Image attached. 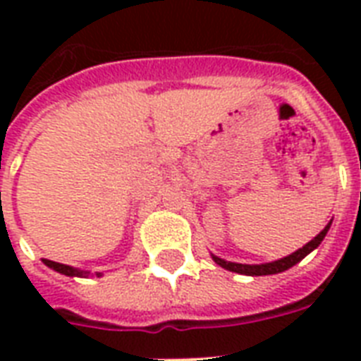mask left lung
I'll list each match as a JSON object with an SVG mask.
<instances>
[{"instance_id":"obj_1","label":"left lung","mask_w":361,"mask_h":361,"mask_svg":"<svg viewBox=\"0 0 361 361\" xmlns=\"http://www.w3.org/2000/svg\"><path fill=\"white\" fill-rule=\"evenodd\" d=\"M330 225L324 226V231L320 232L319 236L313 238V240L309 241L307 245H303L302 249H298L296 252H292L288 257L281 258V260H275V262H268V264H236V262H226L223 258L219 257H214V260L219 264L221 268L228 269V271H236V274L241 275H274V274H281V271H285V269L292 268L294 264H298L302 258H305L309 252L317 249L320 245V241L324 240V236L328 234L330 231Z\"/></svg>"}]
</instances>
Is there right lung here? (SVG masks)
Returning a JSON list of instances; mask_svg holds the SVG:
<instances>
[{
  "label": "right lung",
  "instance_id": "right-lung-1",
  "mask_svg": "<svg viewBox=\"0 0 361 361\" xmlns=\"http://www.w3.org/2000/svg\"><path fill=\"white\" fill-rule=\"evenodd\" d=\"M42 262L47 264L48 268L56 269V271H59V274L69 275V277H73V275H76V277H84V275H86V271H78V269L71 268V266H65V264L54 262V260H48V258H44V260H42Z\"/></svg>",
  "mask_w": 361,
  "mask_h": 361
}]
</instances>
